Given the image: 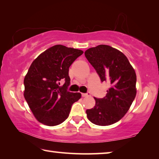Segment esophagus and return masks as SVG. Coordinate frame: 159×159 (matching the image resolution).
Masks as SVG:
<instances>
[{
    "instance_id": "esophagus-1",
    "label": "esophagus",
    "mask_w": 159,
    "mask_h": 159,
    "mask_svg": "<svg viewBox=\"0 0 159 159\" xmlns=\"http://www.w3.org/2000/svg\"><path fill=\"white\" fill-rule=\"evenodd\" d=\"M81 95H82V97H83V98H85V97H89V96H90V94L89 93H81Z\"/></svg>"
}]
</instances>
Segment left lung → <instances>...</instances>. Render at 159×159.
Segmentation results:
<instances>
[{
    "label": "left lung",
    "instance_id": "obj_1",
    "mask_svg": "<svg viewBox=\"0 0 159 159\" xmlns=\"http://www.w3.org/2000/svg\"><path fill=\"white\" fill-rule=\"evenodd\" d=\"M85 56L110 88L104 98H94L95 105L86 110L88 120L98 125L118 122L130 109L136 96V74L123 52L107 45H99L85 52Z\"/></svg>",
    "mask_w": 159,
    "mask_h": 159
}]
</instances>
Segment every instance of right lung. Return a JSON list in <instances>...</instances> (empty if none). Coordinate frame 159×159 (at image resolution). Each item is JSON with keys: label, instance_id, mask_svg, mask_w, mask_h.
Here are the masks:
<instances>
[{"label": "right lung", "instance_id": "obj_1", "mask_svg": "<svg viewBox=\"0 0 159 159\" xmlns=\"http://www.w3.org/2000/svg\"><path fill=\"white\" fill-rule=\"evenodd\" d=\"M80 50L56 45L38 56L25 77L24 96L40 123L55 126L64 122L72 104L81 97L67 90L70 84L69 68L82 55ZM65 83L60 85V81Z\"/></svg>", "mask_w": 159, "mask_h": 159}]
</instances>
